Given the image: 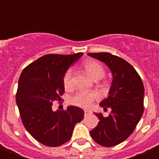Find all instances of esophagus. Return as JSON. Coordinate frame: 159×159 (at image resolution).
<instances>
[{"label":"esophagus","instance_id":"34e87169","mask_svg":"<svg viewBox=\"0 0 159 159\" xmlns=\"http://www.w3.org/2000/svg\"><path fill=\"white\" fill-rule=\"evenodd\" d=\"M90 113H91V111H90L85 110V111H84V116H89V114H90Z\"/></svg>","mask_w":159,"mask_h":159}]
</instances>
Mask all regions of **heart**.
Returning a JSON list of instances; mask_svg holds the SVG:
<instances>
[{
	"label": "heart",
	"instance_id": "heart-1",
	"mask_svg": "<svg viewBox=\"0 0 159 159\" xmlns=\"http://www.w3.org/2000/svg\"><path fill=\"white\" fill-rule=\"evenodd\" d=\"M84 69L86 70L89 76L94 80H100L105 75V71L102 64L95 60H87L84 63ZM73 71L71 68H68L66 71L64 75V86L66 90H70L73 88L72 80ZM97 98V94L95 92H80L75 94L69 99L70 104L76 106L81 108H89L92 105V102Z\"/></svg>",
	"mask_w": 159,
	"mask_h": 159
}]
</instances>
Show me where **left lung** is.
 Segmentation results:
<instances>
[{"mask_svg":"<svg viewBox=\"0 0 159 159\" xmlns=\"http://www.w3.org/2000/svg\"><path fill=\"white\" fill-rule=\"evenodd\" d=\"M88 55L104 63L113 76L108 97L99 103L104 110L111 108V112L107 117L95 114L99 121L90 134L99 145L114 147L127 139L139 122L144 110V86L136 70L123 59L109 52Z\"/></svg>","mask_w":159,"mask_h":159,"instance_id":"left-lung-1","label":"left lung"}]
</instances>
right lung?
I'll use <instances>...</instances> for the list:
<instances>
[{
	"label": "right lung",
	"instance_id": "1",
	"mask_svg": "<svg viewBox=\"0 0 159 159\" xmlns=\"http://www.w3.org/2000/svg\"><path fill=\"white\" fill-rule=\"evenodd\" d=\"M84 53L45 55L28 65L20 74L16 101L22 123L29 134L48 147H58L71 139L75 125L84 119L83 109L68 106L53 111L54 101L64 92V75Z\"/></svg>",
	"mask_w": 159,
	"mask_h": 159
}]
</instances>
